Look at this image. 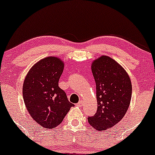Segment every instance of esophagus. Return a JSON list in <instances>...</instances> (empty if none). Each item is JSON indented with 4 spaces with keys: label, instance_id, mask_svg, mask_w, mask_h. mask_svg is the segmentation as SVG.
<instances>
[{
    "label": "esophagus",
    "instance_id": "esophagus-1",
    "mask_svg": "<svg viewBox=\"0 0 155 155\" xmlns=\"http://www.w3.org/2000/svg\"><path fill=\"white\" fill-rule=\"evenodd\" d=\"M83 105H84V102H83V101H81L79 103H78L77 104V106L78 107H81V106H82Z\"/></svg>",
    "mask_w": 155,
    "mask_h": 155
}]
</instances>
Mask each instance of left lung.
Masks as SVG:
<instances>
[{
  "instance_id": "obj_1",
  "label": "left lung",
  "mask_w": 155,
  "mask_h": 155,
  "mask_svg": "<svg viewBox=\"0 0 155 155\" xmlns=\"http://www.w3.org/2000/svg\"><path fill=\"white\" fill-rule=\"evenodd\" d=\"M91 67L96 83L97 110L88 121L96 130L104 131L126 114L131 102V82L123 66L109 56L101 55L93 61Z\"/></svg>"
}]
</instances>
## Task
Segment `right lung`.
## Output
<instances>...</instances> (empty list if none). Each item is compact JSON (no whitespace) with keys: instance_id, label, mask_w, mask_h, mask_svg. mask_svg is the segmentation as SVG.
<instances>
[{"instance_id":"right-lung-1","label":"right lung","mask_w":155,"mask_h":155,"mask_svg":"<svg viewBox=\"0 0 155 155\" xmlns=\"http://www.w3.org/2000/svg\"><path fill=\"white\" fill-rule=\"evenodd\" d=\"M64 63L57 57H46L29 69L23 84V97L32 119L46 129H52L62 123L74 104L68 101L58 81Z\"/></svg>"}]
</instances>
